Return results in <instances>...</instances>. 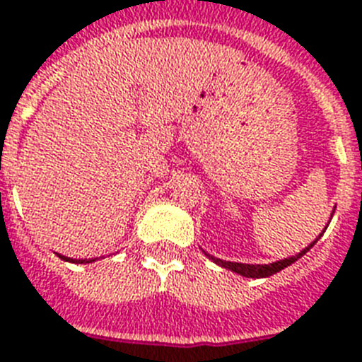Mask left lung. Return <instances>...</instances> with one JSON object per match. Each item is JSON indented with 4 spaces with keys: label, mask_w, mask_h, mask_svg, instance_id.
<instances>
[{
    "label": "left lung",
    "mask_w": 362,
    "mask_h": 362,
    "mask_svg": "<svg viewBox=\"0 0 362 362\" xmlns=\"http://www.w3.org/2000/svg\"><path fill=\"white\" fill-rule=\"evenodd\" d=\"M315 243H317V239L311 243L310 247H305L302 252H298V255L292 256V258H285V260L273 262V264H264V266H260V264H239V262H226V260H220V258H214V256H211V255H206V256H209V258H211L214 264H218V266H222V267H226V269H231V272L239 273V275H243V277L262 279V277H269V275H273V273L281 272V269H285L286 266L294 264V262H296L298 258H302V256L305 255V252H308V250H310L313 245H315Z\"/></svg>",
    "instance_id": "obj_1"
}]
</instances>
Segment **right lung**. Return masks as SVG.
Here are the masks:
<instances>
[{
	"instance_id": "obj_1",
	"label": "right lung",
	"mask_w": 362,
	"mask_h": 362,
	"mask_svg": "<svg viewBox=\"0 0 362 362\" xmlns=\"http://www.w3.org/2000/svg\"><path fill=\"white\" fill-rule=\"evenodd\" d=\"M60 258H62V260H68V262H74V264H76V262H77V264H83V262H85V260H70V258H66V256H60ZM85 264H87V262H85Z\"/></svg>"
}]
</instances>
